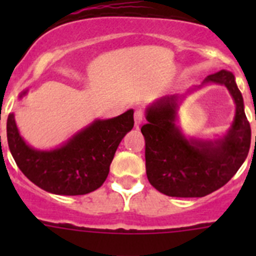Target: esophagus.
I'll return each mask as SVG.
<instances>
[{
  "label": "esophagus",
  "mask_w": 256,
  "mask_h": 256,
  "mask_svg": "<svg viewBox=\"0 0 256 256\" xmlns=\"http://www.w3.org/2000/svg\"><path fill=\"white\" fill-rule=\"evenodd\" d=\"M144 112H142V110H136V112H134V124H136V126H137V128H138L140 126H141L142 123H144Z\"/></svg>",
  "instance_id": "obj_1"
}]
</instances>
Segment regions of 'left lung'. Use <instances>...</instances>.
Segmentation results:
<instances>
[{"instance_id":"8db88e82","label":"left lung","mask_w":256,"mask_h":256,"mask_svg":"<svg viewBox=\"0 0 256 256\" xmlns=\"http://www.w3.org/2000/svg\"><path fill=\"white\" fill-rule=\"evenodd\" d=\"M208 84L228 90L236 110L228 133L218 139L186 138L178 126V110L186 94L158 98L146 108L141 132L146 141V174L156 190L172 198H202L234 177L248 158L252 130L245 114L242 94L228 70L210 74L192 93ZM256 142V137H255Z\"/></svg>"}]
</instances>
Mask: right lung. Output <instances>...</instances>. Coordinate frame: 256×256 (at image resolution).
Returning <instances> with one entry per match:
<instances>
[{
    "label": "right lung",
    "instance_id": "1",
    "mask_svg": "<svg viewBox=\"0 0 256 256\" xmlns=\"http://www.w3.org/2000/svg\"><path fill=\"white\" fill-rule=\"evenodd\" d=\"M26 94L28 90L22 91L19 100ZM133 126L130 108L119 116L94 119L58 148L40 150L22 138L10 112L8 148L22 174L40 188L54 195H86L102 186L118 146Z\"/></svg>",
    "mask_w": 256,
    "mask_h": 256
}]
</instances>
